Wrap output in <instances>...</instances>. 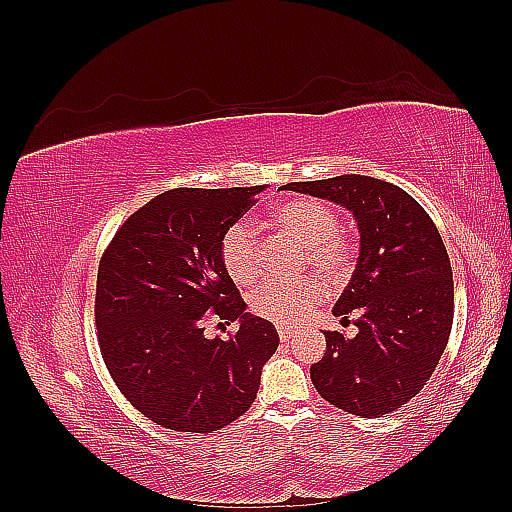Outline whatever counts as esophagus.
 I'll return each mask as SVG.
<instances>
[{
  "instance_id": "obj_1",
  "label": "esophagus",
  "mask_w": 512,
  "mask_h": 512,
  "mask_svg": "<svg viewBox=\"0 0 512 512\" xmlns=\"http://www.w3.org/2000/svg\"><path fill=\"white\" fill-rule=\"evenodd\" d=\"M277 335H280L282 342H288L290 337H294V331L288 329V327H277Z\"/></svg>"
}]
</instances>
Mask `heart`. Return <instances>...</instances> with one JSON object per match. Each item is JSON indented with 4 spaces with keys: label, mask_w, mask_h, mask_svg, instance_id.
Returning a JSON list of instances; mask_svg holds the SVG:
<instances>
[{
    "label": "heart",
    "mask_w": 512,
    "mask_h": 512,
    "mask_svg": "<svg viewBox=\"0 0 512 512\" xmlns=\"http://www.w3.org/2000/svg\"><path fill=\"white\" fill-rule=\"evenodd\" d=\"M275 230L307 245V265L342 284L354 267V245L339 230L337 213L314 198H292L277 205L269 218ZM220 260L226 275L239 286H250L262 269V247L256 230L247 222L226 228L220 241ZM324 297V288L314 280L297 284H262L250 297L252 312L277 324H297Z\"/></svg>",
    "instance_id": "b5f03b06"
}]
</instances>
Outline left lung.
<instances>
[{
	"mask_svg": "<svg viewBox=\"0 0 512 512\" xmlns=\"http://www.w3.org/2000/svg\"><path fill=\"white\" fill-rule=\"evenodd\" d=\"M284 190L346 207L359 226V260L333 316H356L354 337L324 331L327 350L309 367L320 397L361 418L389 414L423 389L453 327V269L440 232L397 185L342 175Z\"/></svg>",
	"mask_w": 512,
	"mask_h": 512,
	"instance_id": "1",
	"label": "left lung"
}]
</instances>
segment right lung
<instances>
[{
	"instance_id": "right-lung-1",
	"label": "right lung",
	"mask_w": 512,
	"mask_h": 512,
	"mask_svg": "<svg viewBox=\"0 0 512 512\" xmlns=\"http://www.w3.org/2000/svg\"><path fill=\"white\" fill-rule=\"evenodd\" d=\"M265 185L177 188L132 213L98 267L96 327L108 374L130 404L166 429L213 433L250 410L280 344L245 312L220 241ZM240 320L226 343L204 322Z\"/></svg>"
}]
</instances>
